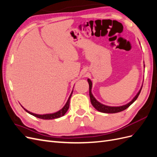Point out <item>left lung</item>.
<instances>
[{"mask_svg": "<svg viewBox=\"0 0 157 157\" xmlns=\"http://www.w3.org/2000/svg\"><path fill=\"white\" fill-rule=\"evenodd\" d=\"M88 82L89 83V95H90V100H91V103L92 104V105L94 106V107L95 109H97L98 111H100L101 113H118V112H121V111L125 110V109H126L128 107H129L132 105V104L136 100L137 98H138L139 95L141 92V88H142V87H141L139 92L137 94V95L134 97V98L133 99L130 103L126 104V105L120 106V107H110V106H107L105 105H103V104L98 102L96 99H95V98L93 96V95L92 94V92H91L92 85L91 80H90V79H88Z\"/></svg>", "mask_w": 157, "mask_h": 157, "instance_id": "left-lung-1", "label": "left lung"}]
</instances>
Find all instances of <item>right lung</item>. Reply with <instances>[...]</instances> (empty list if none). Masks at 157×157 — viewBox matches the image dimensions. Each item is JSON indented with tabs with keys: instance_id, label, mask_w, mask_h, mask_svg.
I'll return each mask as SVG.
<instances>
[{
	"instance_id": "obj_1",
	"label": "right lung",
	"mask_w": 157,
	"mask_h": 157,
	"mask_svg": "<svg viewBox=\"0 0 157 157\" xmlns=\"http://www.w3.org/2000/svg\"><path fill=\"white\" fill-rule=\"evenodd\" d=\"M72 94H73V92L71 94L70 96L68 99V100L67 101V103H66V104L65 105V106L61 109V110H59V111L56 112L55 113H52V114H46V115H37V114H35V113H31L29 111H28L27 110H26V109L25 108L24 110L25 111H27L28 113L31 114V115H33L34 117H36L37 118H41V119H44V120H49V119H54V118H59L63 116L66 113V112L67 111L69 107V102H70V99H71V96H72Z\"/></svg>"
}]
</instances>
